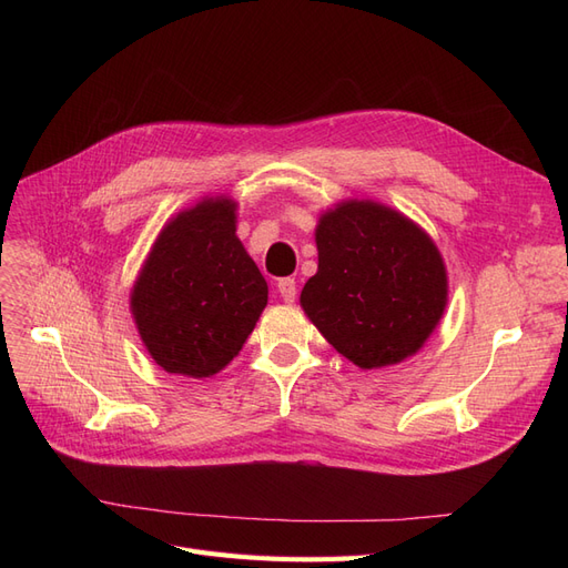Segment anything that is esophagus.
<instances>
[{
  "label": "esophagus",
  "mask_w": 568,
  "mask_h": 568,
  "mask_svg": "<svg viewBox=\"0 0 568 568\" xmlns=\"http://www.w3.org/2000/svg\"><path fill=\"white\" fill-rule=\"evenodd\" d=\"M277 291L280 296L286 301V303H294L296 301V282L291 277H284L277 282Z\"/></svg>",
  "instance_id": "1"
}]
</instances>
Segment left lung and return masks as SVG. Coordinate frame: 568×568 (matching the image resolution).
<instances>
[{"label":"left lung","instance_id":"1","mask_svg":"<svg viewBox=\"0 0 568 568\" xmlns=\"http://www.w3.org/2000/svg\"><path fill=\"white\" fill-rule=\"evenodd\" d=\"M317 274L301 305L363 369L398 365L432 336L448 303L443 257L419 225L374 201H343L315 230Z\"/></svg>","mask_w":568,"mask_h":568}]
</instances>
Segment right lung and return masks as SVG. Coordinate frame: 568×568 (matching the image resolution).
Segmentation results:
<instances>
[{
  "label": "right lung",
  "mask_w": 568,
  "mask_h": 568,
  "mask_svg": "<svg viewBox=\"0 0 568 568\" xmlns=\"http://www.w3.org/2000/svg\"><path fill=\"white\" fill-rule=\"evenodd\" d=\"M236 203L203 199L161 230L130 307L149 355L203 379L232 363L267 305V282L236 236Z\"/></svg>",
  "instance_id": "add662e5"
}]
</instances>
